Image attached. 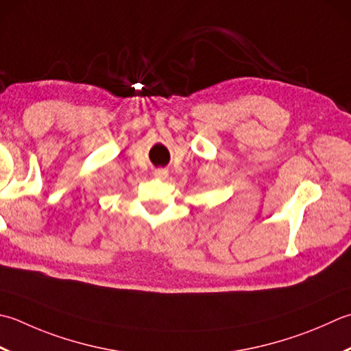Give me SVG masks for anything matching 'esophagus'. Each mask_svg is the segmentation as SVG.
I'll return each mask as SVG.
<instances>
[{
  "mask_svg": "<svg viewBox=\"0 0 351 351\" xmlns=\"http://www.w3.org/2000/svg\"><path fill=\"white\" fill-rule=\"evenodd\" d=\"M155 178H158V180H166L167 178V170H164V169H158V170H155Z\"/></svg>",
  "mask_w": 351,
  "mask_h": 351,
  "instance_id": "esophagus-1",
  "label": "esophagus"
}]
</instances>
